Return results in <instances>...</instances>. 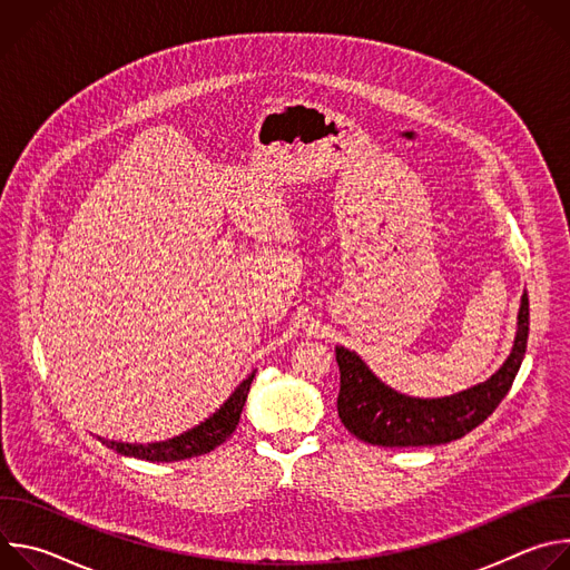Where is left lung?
<instances>
[{"label":"left lung","instance_id":"1","mask_svg":"<svg viewBox=\"0 0 570 570\" xmlns=\"http://www.w3.org/2000/svg\"><path fill=\"white\" fill-rule=\"evenodd\" d=\"M528 320L530 304L528 293H523L514 345L503 365L487 381L438 399L396 392L385 385L356 352L336 345L341 367V422L352 435L374 446H435L464 438L490 417L510 392L525 356Z\"/></svg>","mask_w":570,"mask_h":570}]
</instances>
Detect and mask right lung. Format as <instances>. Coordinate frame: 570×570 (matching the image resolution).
I'll return each instance as SVG.
<instances>
[{
    "instance_id": "1",
    "label": "right lung",
    "mask_w": 570,
    "mask_h": 570,
    "mask_svg": "<svg viewBox=\"0 0 570 570\" xmlns=\"http://www.w3.org/2000/svg\"><path fill=\"white\" fill-rule=\"evenodd\" d=\"M255 372L248 374V379H243L234 387V392L227 396V401H223V405L214 415H209L205 422H200L198 426H194V429H189V431H185L176 438L161 440V442H148V444L115 442V440H106V438H99V435H97V440L101 444H106L108 449L117 451L119 455L148 460V462H178V460L205 455V453L214 451L216 446H220L234 433V429L240 420L243 405H246Z\"/></svg>"
}]
</instances>
